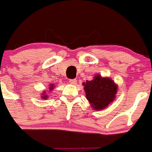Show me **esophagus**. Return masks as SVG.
Returning a JSON list of instances; mask_svg holds the SVG:
<instances>
[{
	"mask_svg": "<svg viewBox=\"0 0 152 152\" xmlns=\"http://www.w3.org/2000/svg\"><path fill=\"white\" fill-rule=\"evenodd\" d=\"M76 82H77V80H76V79H72V80H69V83H71V84H72V85L76 84Z\"/></svg>",
	"mask_w": 152,
	"mask_h": 152,
	"instance_id": "34e87169",
	"label": "esophagus"
}]
</instances>
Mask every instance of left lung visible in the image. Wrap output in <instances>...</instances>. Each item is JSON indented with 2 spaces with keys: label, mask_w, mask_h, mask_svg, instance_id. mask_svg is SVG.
Here are the masks:
<instances>
[{
  "label": "left lung",
  "mask_w": 152,
  "mask_h": 152,
  "mask_svg": "<svg viewBox=\"0 0 152 152\" xmlns=\"http://www.w3.org/2000/svg\"><path fill=\"white\" fill-rule=\"evenodd\" d=\"M86 97L94 110H102L114 101L117 86L113 80L97 74L92 80L83 83Z\"/></svg>",
  "instance_id": "1"
}]
</instances>
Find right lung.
Segmentation results:
<instances>
[{
	"label": "right lung",
	"instance_id": "add662e5",
	"mask_svg": "<svg viewBox=\"0 0 152 152\" xmlns=\"http://www.w3.org/2000/svg\"><path fill=\"white\" fill-rule=\"evenodd\" d=\"M53 85H54V84H50V87H49V90H50V91H52L53 89H54V86H53ZM41 98H43V99H46V98H48V96H47L46 91H44V92H43V94H42Z\"/></svg>",
	"mask_w": 152,
	"mask_h": 152
}]
</instances>
